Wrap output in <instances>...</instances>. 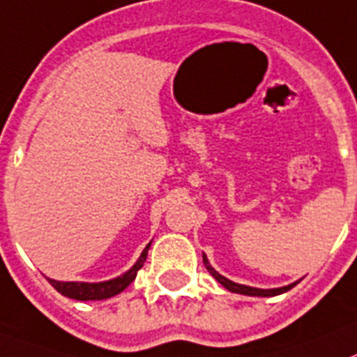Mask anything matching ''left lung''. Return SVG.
I'll return each instance as SVG.
<instances>
[{
	"label": "left lung",
	"instance_id": "obj_1",
	"mask_svg": "<svg viewBox=\"0 0 357 357\" xmlns=\"http://www.w3.org/2000/svg\"><path fill=\"white\" fill-rule=\"evenodd\" d=\"M203 264L204 268L208 269V273L212 275L213 278H215L219 284H221L222 287H226L228 291H231V293H237V294H246V296H277V294H282L286 293V291L293 289L296 284H298L300 280L293 282V284H289V286H284V287H275V289H260V287H252V286H244V284H237V282L230 280V278L222 277L221 273L215 271V269L210 266L208 259H206V255L203 253Z\"/></svg>",
	"mask_w": 357,
	"mask_h": 357
}]
</instances>
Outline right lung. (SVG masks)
Instances as JSON below:
<instances>
[{"label":"right lung","instance_id":"1","mask_svg":"<svg viewBox=\"0 0 357 357\" xmlns=\"http://www.w3.org/2000/svg\"><path fill=\"white\" fill-rule=\"evenodd\" d=\"M151 248V243L144 248L142 255L138 257V260L135 262L131 269H127L123 275L116 278H111V280L105 282H63V280H54V278H48V282L61 294L68 296V298L80 300V302H88V300H105L111 298L114 294L122 293L129 284L136 278V273L138 269H142L144 262L147 260V252Z\"/></svg>","mask_w":357,"mask_h":357}]
</instances>
